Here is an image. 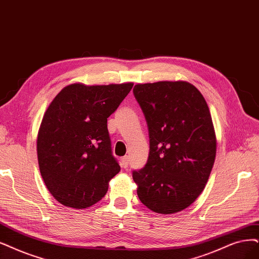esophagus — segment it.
Listing matches in <instances>:
<instances>
[{"mask_svg":"<svg viewBox=\"0 0 259 259\" xmlns=\"http://www.w3.org/2000/svg\"><path fill=\"white\" fill-rule=\"evenodd\" d=\"M128 164H129V157L126 156V157H122L121 158V166L122 167H128Z\"/></svg>","mask_w":259,"mask_h":259,"instance_id":"1","label":"esophagus"}]
</instances>
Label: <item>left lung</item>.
Here are the masks:
<instances>
[{
    "mask_svg": "<svg viewBox=\"0 0 259 259\" xmlns=\"http://www.w3.org/2000/svg\"><path fill=\"white\" fill-rule=\"evenodd\" d=\"M133 94L149 131L147 163L132 174L138 196L154 212L183 211L203 192L214 163L217 138L208 104L186 81L137 84Z\"/></svg>",
    "mask_w": 259,
    "mask_h": 259,
    "instance_id": "8db88e82",
    "label": "left lung"
}]
</instances>
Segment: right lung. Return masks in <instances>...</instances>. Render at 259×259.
Instances as JSON below:
<instances>
[{
  "instance_id": "add662e5",
  "label": "right lung",
  "mask_w": 259,
  "mask_h": 259,
  "mask_svg": "<svg viewBox=\"0 0 259 259\" xmlns=\"http://www.w3.org/2000/svg\"><path fill=\"white\" fill-rule=\"evenodd\" d=\"M132 86L69 84L46 110L37 136L38 164L47 189L62 205L84 209L98 203L119 173L107 122Z\"/></svg>"
}]
</instances>
